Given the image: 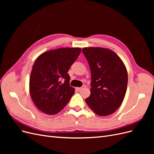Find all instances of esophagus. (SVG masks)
Returning <instances> with one entry per match:
<instances>
[{
    "label": "esophagus",
    "instance_id": "obj_1",
    "mask_svg": "<svg viewBox=\"0 0 154 154\" xmlns=\"http://www.w3.org/2000/svg\"><path fill=\"white\" fill-rule=\"evenodd\" d=\"M82 89V87H76V90L78 91H80Z\"/></svg>",
    "mask_w": 154,
    "mask_h": 154
}]
</instances>
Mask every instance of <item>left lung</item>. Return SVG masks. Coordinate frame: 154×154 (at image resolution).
Listing matches in <instances>:
<instances>
[{
    "label": "left lung",
    "instance_id": "8db88e82",
    "mask_svg": "<svg viewBox=\"0 0 154 154\" xmlns=\"http://www.w3.org/2000/svg\"><path fill=\"white\" fill-rule=\"evenodd\" d=\"M82 52L91 72V95L85 100L101 116L114 113L122 105L127 88L128 74L122 60L112 51L85 48Z\"/></svg>",
    "mask_w": 154,
    "mask_h": 154
}]
</instances>
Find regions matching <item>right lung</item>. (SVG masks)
Masks as SVG:
<instances>
[{"label": "right lung", "instance_id": "right-lung-1", "mask_svg": "<svg viewBox=\"0 0 154 154\" xmlns=\"http://www.w3.org/2000/svg\"><path fill=\"white\" fill-rule=\"evenodd\" d=\"M81 51L78 48H60L44 53L36 60L31 72L29 91L34 103L44 113H58L74 94L67 72Z\"/></svg>", "mask_w": 154, "mask_h": 154}]
</instances>
